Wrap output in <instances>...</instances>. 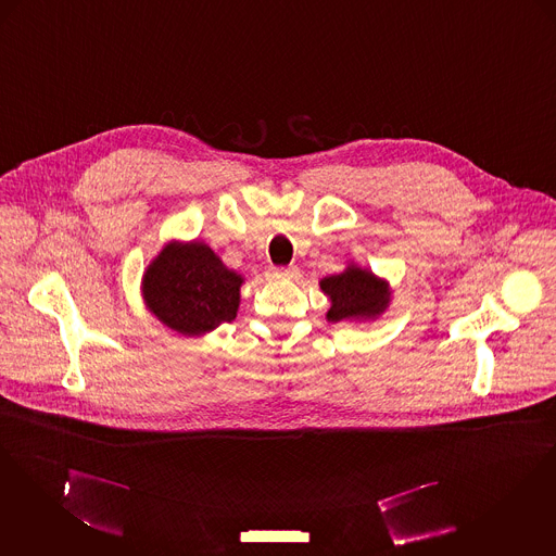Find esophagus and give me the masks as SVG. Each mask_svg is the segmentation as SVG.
Returning <instances> with one entry per match:
<instances>
[{
  "label": "esophagus",
  "instance_id": "34e87169",
  "mask_svg": "<svg viewBox=\"0 0 556 556\" xmlns=\"http://www.w3.org/2000/svg\"><path fill=\"white\" fill-rule=\"evenodd\" d=\"M273 275L279 277V279H291V277L298 275V266H275V268H273Z\"/></svg>",
  "mask_w": 556,
  "mask_h": 556
}]
</instances>
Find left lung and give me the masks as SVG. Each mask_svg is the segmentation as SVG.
Here are the masks:
<instances>
[{
  "label": "left lung",
  "instance_id": "1",
  "mask_svg": "<svg viewBox=\"0 0 556 556\" xmlns=\"http://www.w3.org/2000/svg\"><path fill=\"white\" fill-rule=\"evenodd\" d=\"M320 290L331 298L327 318L338 323L344 318L377 317L390 302V291L370 270L348 266L344 273L325 277Z\"/></svg>",
  "mask_w": 556,
  "mask_h": 556
}]
</instances>
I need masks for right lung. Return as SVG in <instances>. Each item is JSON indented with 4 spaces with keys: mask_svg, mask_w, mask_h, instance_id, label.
Returning <instances> with one entry per match:
<instances>
[{
    "mask_svg": "<svg viewBox=\"0 0 556 556\" xmlns=\"http://www.w3.org/2000/svg\"><path fill=\"white\" fill-rule=\"evenodd\" d=\"M241 281L206 243H168L143 275V298L164 325L200 336L236 318Z\"/></svg>",
    "mask_w": 556,
    "mask_h": 556,
    "instance_id": "1",
    "label": "right lung"
}]
</instances>
